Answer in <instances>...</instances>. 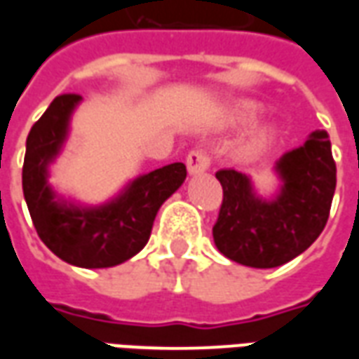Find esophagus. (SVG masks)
Listing matches in <instances>:
<instances>
[{"mask_svg":"<svg viewBox=\"0 0 359 359\" xmlns=\"http://www.w3.org/2000/svg\"><path fill=\"white\" fill-rule=\"evenodd\" d=\"M210 156H208L205 151H202V149H194V151L188 154L187 167L190 175H202V172H205L210 169Z\"/></svg>","mask_w":359,"mask_h":359,"instance_id":"esophagus-1","label":"esophagus"}]
</instances>
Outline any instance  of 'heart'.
<instances>
[{
    "label": "heart",
    "mask_w": 359,
    "mask_h": 359,
    "mask_svg": "<svg viewBox=\"0 0 359 359\" xmlns=\"http://www.w3.org/2000/svg\"><path fill=\"white\" fill-rule=\"evenodd\" d=\"M262 111H264V107L257 102L242 100V102L234 103L233 107H231L229 117L226 118H229L231 125H250V123H254V121L262 115ZM273 136H275V128H273V126H259V128L250 133L248 138H244V140L236 146V154L242 157L254 156V154H257L259 149L265 148V146L273 140Z\"/></svg>",
    "instance_id": "heart-1"
}]
</instances>
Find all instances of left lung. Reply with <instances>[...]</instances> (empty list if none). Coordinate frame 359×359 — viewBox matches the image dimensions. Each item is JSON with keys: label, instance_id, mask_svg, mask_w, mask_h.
Segmentation results:
<instances>
[{"label": "left lung", "instance_id": "left-lung-1", "mask_svg": "<svg viewBox=\"0 0 359 359\" xmlns=\"http://www.w3.org/2000/svg\"><path fill=\"white\" fill-rule=\"evenodd\" d=\"M280 190L259 198L248 175L221 169L223 203L213 241L236 264L271 269L300 256L323 233L337 187V165L325 130L309 134L304 146L286 151L275 165Z\"/></svg>", "mask_w": 359, "mask_h": 359}]
</instances>
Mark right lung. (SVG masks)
I'll use <instances>...</instances> for the list:
<instances>
[{"label":"right lung","mask_w":359,"mask_h":359,"mask_svg":"<svg viewBox=\"0 0 359 359\" xmlns=\"http://www.w3.org/2000/svg\"><path fill=\"white\" fill-rule=\"evenodd\" d=\"M81 95H57L30 128L22 165V192L36 233L63 262L84 269L113 267L136 256L149 241L161 203L187 179L184 163L146 172L102 205H79L50 187V165L69 134Z\"/></svg>","instance_id":"add662e5"}]
</instances>
